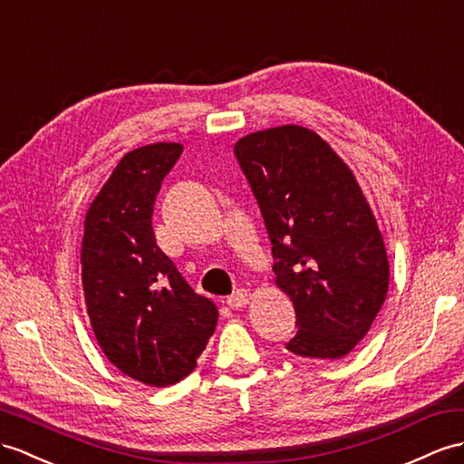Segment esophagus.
<instances>
[{
	"instance_id": "obj_1",
	"label": "esophagus",
	"mask_w": 464,
	"mask_h": 464,
	"mask_svg": "<svg viewBox=\"0 0 464 464\" xmlns=\"http://www.w3.org/2000/svg\"><path fill=\"white\" fill-rule=\"evenodd\" d=\"M247 299H250V295H247V291L246 289H238V291H234L228 299H226V304H228L230 309H242V307H246Z\"/></svg>"
}]
</instances>
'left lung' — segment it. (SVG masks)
Instances as JSON below:
<instances>
[{
  "instance_id": "left-lung-1",
  "label": "left lung",
  "mask_w": 464,
  "mask_h": 464,
  "mask_svg": "<svg viewBox=\"0 0 464 464\" xmlns=\"http://www.w3.org/2000/svg\"><path fill=\"white\" fill-rule=\"evenodd\" d=\"M264 217L276 284L295 307L289 353L338 360L386 301L390 266L374 214L353 171L301 126L256 131L234 145Z\"/></svg>"
}]
</instances>
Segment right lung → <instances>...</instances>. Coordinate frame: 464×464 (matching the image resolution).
<instances>
[{
  "instance_id": "1",
  "label": "right lung",
  "mask_w": 464,
  "mask_h": 464,
  "mask_svg": "<svg viewBox=\"0 0 464 464\" xmlns=\"http://www.w3.org/2000/svg\"><path fill=\"white\" fill-rule=\"evenodd\" d=\"M180 153L179 143H153L123 155L84 220L82 287L96 341L123 374L155 388L197 368L218 323L214 303L155 242V198Z\"/></svg>"
}]
</instances>
